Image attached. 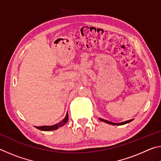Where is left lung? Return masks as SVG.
Returning a JSON list of instances; mask_svg holds the SVG:
<instances>
[{
    "label": "left lung",
    "mask_w": 161,
    "mask_h": 161,
    "mask_svg": "<svg viewBox=\"0 0 161 161\" xmlns=\"http://www.w3.org/2000/svg\"><path fill=\"white\" fill-rule=\"evenodd\" d=\"M99 119L101 121H103V122H105V123L108 124H111V125H114V126H116V125H117V126H121V125H124V124L129 123V122L133 121V119H130V120H128V121H126L121 122V123H113V122L108 121H107V120H104V119H101V118H99Z\"/></svg>",
    "instance_id": "left-lung-1"
}]
</instances>
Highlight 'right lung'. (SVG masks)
Here are the masks:
<instances>
[{"label":"right lung","mask_w":161,"mask_h":161,"mask_svg":"<svg viewBox=\"0 0 161 161\" xmlns=\"http://www.w3.org/2000/svg\"><path fill=\"white\" fill-rule=\"evenodd\" d=\"M68 121V114L67 113L66 116H65L64 119L62 120L59 123L53 125V126H35L37 129L41 130H45V131H50V130H54L58 129V128L63 126L64 124H66L67 122Z\"/></svg>","instance_id":"obj_1"}]
</instances>
